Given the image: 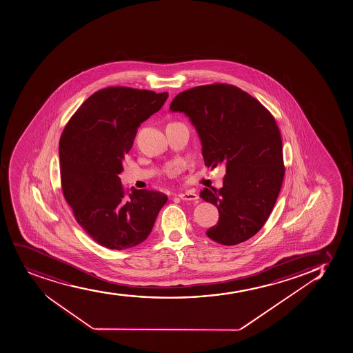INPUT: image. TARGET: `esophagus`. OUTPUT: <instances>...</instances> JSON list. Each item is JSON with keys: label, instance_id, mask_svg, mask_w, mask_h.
<instances>
[{"label": "esophagus", "instance_id": "1", "mask_svg": "<svg viewBox=\"0 0 353 353\" xmlns=\"http://www.w3.org/2000/svg\"><path fill=\"white\" fill-rule=\"evenodd\" d=\"M179 197L182 199V201H197L198 194H194V192H192V191H185V192H182V194H179Z\"/></svg>", "mask_w": 353, "mask_h": 353}]
</instances>
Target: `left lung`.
Instances as JSON below:
<instances>
[{"mask_svg": "<svg viewBox=\"0 0 353 353\" xmlns=\"http://www.w3.org/2000/svg\"><path fill=\"white\" fill-rule=\"evenodd\" d=\"M170 110L185 114L197 130L205 165L226 169L221 189L201 191L219 211L206 235L226 246L246 241L268 219L285 176L276 122L256 99L226 83L182 92Z\"/></svg>", "mask_w": 353, "mask_h": 353, "instance_id": "left-lung-1", "label": "left lung"}]
</instances>
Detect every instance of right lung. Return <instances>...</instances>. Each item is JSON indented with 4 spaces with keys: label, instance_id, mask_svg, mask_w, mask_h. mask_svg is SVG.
I'll use <instances>...</instances> for the list:
<instances>
[{
    "label": "right lung",
    "instance_id": "obj_1",
    "mask_svg": "<svg viewBox=\"0 0 353 353\" xmlns=\"http://www.w3.org/2000/svg\"><path fill=\"white\" fill-rule=\"evenodd\" d=\"M168 92L129 88L95 92L70 119L59 141L61 189L77 223L95 243L122 250L143 243L168 197L132 189L119 174L137 128L159 112Z\"/></svg>",
    "mask_w": 353,
    "mask_h": 353
}]
</instances>
